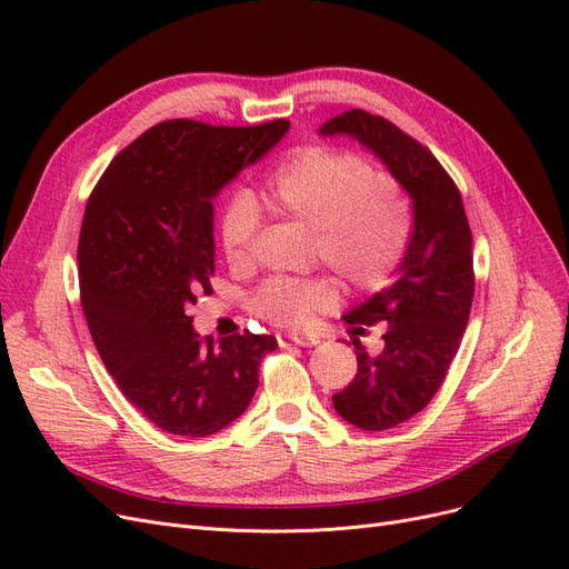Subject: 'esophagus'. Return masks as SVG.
Wrapping results in <instances>:
<instances>
[{
  "label": "esophagus",
  "instance_id": "obj_1",
  "mask_svg": "<svg viewBox=\"0 0 569 569\" xmlns=\"http://www.w3.org/2000/svg\"><path fill=\"white\" fill-rule=\"evenodd\" d=\"M278 343L282 349H291V347H308V343H313V339L306 337V335L282 332V335H278Z\"/></svg>",
  "mask_w": 569,
  "mask_h": 569
}]
</instances>
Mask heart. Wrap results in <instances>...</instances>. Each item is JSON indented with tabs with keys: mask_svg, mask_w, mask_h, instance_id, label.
<instances>
[{
	"mask_svg": "<svg viewBox=\"0 0 569 569\" xmlns=\"http://www.w3.org/2000/svg\"><path fill=\"white\" fill-rule=\"evenodd\" d=\"M274 213L311 228L313 251L347 284L368 289L399 266L410 234V206L391 178L375 176L353 153L327 147L297 149L266 182ZM261 211L247 192L222 209L218 237L230 266L249 258ZM332 301L325 280H268L256 291V313L278 325H303Z\"/></svg>",
	"mask_w": 569,
	"mask_h": 569,
	"instance_id": "obj_1",
	"label": "heart"
}]
</instances>
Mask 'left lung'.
Instances as JSON below:
<instances>
[{"mask_svg": "<svg viewBox=\"0 0 569 569\" xmlns=\"http://www.w3.org/2000/svg\"><path fill=\"white\" fill-rule=\"evenodd\" d=\"M320 137H351L380 159L412 203V232L393 282L353 306V332L387 322L385 349L370 356L351 339L358 372L332 406L349 425L382 432L435 399L470 318L472 234L453 180L422 144L382 116L351 109L327 120Z\"/></svg>", "mask_w": 569, "mask_h": 569, "instance_id": "1", "label": "left lung"}]
</instances>
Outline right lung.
<instances>
[{
  "label": "right lung",
  "instance_id": "1",
  "mask_svg": "<svg viewBox=\"0 0 569 569\" xmlns=\"http://www.w3.org/2000/svg\"><path fill=\"white\" fill-rule=\"evenodd\" d=\"M289 132V120L220 128L153 126L109 163L80 230V299L109 375L142 416L178 437H209L249 408L272 335L213 347L187 316L216 268L213 201Z\"/></svg>",
  "mask_w": 569,
  "mask_h": 569
}]
</instances>
